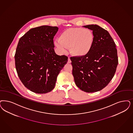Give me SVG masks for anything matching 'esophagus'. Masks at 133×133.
Wrapping results in <instances>:
<instances>
[{
  "instance_id": "esophagus-1",
  "label": "esophagus",
  "mask_w": 133,
  "mask_h": 133,
  "mask_svg": "<svg viewBox=\"0 0 133 133\" xmlns=\"http://www.w3.org/2000/svg\"><path fill=\"white\" fill-rule=\"evenodd\" d=\"M71 63V60L70 59V57H68V63Z\"/></svg>"
}]
</instances>
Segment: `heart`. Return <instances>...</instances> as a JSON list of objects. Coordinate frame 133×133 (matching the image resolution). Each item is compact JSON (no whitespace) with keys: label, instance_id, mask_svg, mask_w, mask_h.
<instances>
[{"label":"heart","instance_id":"heart-1","mask_svg":"<svg viewBox=\"0 0 133 133\" xmlns=\"http://www.w3.org/2000/svg\"><path fill=\"white\" fill-rule=\"evenodd\" d=\"M94 35L91 30L83 28H69L62 32L59 40L55 42V46L62 53L70 49V53L77 57L87 55L91 50Z\"/></svg>","mask_w":133,"mask_h":133}]
</instances>
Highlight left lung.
Instances as JSON below:
<instances>
[{
	"label": "left lung",
	"mask_w": 133,
	"mask_h": 133,
	"mask_svg": "<svg viewBox=\"0 0 133 133\" xmlns=\"http://www.w3.org/2000/svg\"><path fill=\"white\" fill-rule=\"evenodd\" d=\"M93 31L91 50L83 57H71L72 74L76 85L83 91H100L114 77L118 63L117 49L110 33L96 24L83 26Z\"/></svg>",
	"instance_id": "8db88e82"
}]
</instances>
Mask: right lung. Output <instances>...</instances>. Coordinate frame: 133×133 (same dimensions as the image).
<instances>
[{
	"instance_id": "obj_1",
	"label": "right lung",
	"mask_w": 133,
	"mask_h": 133,
	"mask_svg": "<svg viewBox=\"0 0 133 133\" xmlns=\"http://www.w3.org/2000/svg\"><path fill=\"white\" fill-rule=\"evenodd\" d=\"M57 26L33 28L22 37L15 55L18 77L31 91L44 94L55 87L58 75L68 61L65 55H57L54 37Z\"/></svg>"
}]
</instances>
